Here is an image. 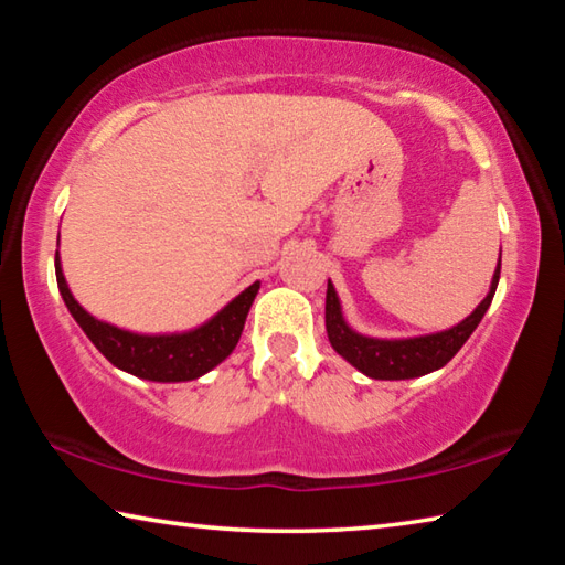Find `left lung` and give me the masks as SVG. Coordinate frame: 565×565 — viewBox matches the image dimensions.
<instances>
[{"label":"left lung","instance_id":"1","mask_svg":"<svg viewBox=\"0 0 565 565\" xmlns=\"http://www.w3.org/2000/svg\"><path fill=\"white\" fill-rule=\"evenodd\" d=\"M501 276V262L495 266L491 291L486 299L476 306L471 317H466L461 323H456L454 329L441 331V333H428V337H416V339H369L361 337L349 323L343 321L341 303L337 289H333L329 281L327 289V333L331 347L341 353L351 366H356L361 374L381 381H401V379H416L424 374H431V371L446 366L451 361L458 349L463 347L468 337L476 331L478 323H481L483 313L489 311L493 301L495 286H499Z\"/></svg>","mask_w":565,"mask_h":565}]
</instances>
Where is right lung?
<instances>
[{
  "instance_id": "1",
  "label": "right lung",
  "mask_w": 565,
  "mask_h": 565,
  "mask_svg": "<svg viewBox=\"0 0 565 565\" xmlns=\"http://www.w3.org/2000/svg\"><path fill=\"white\" fill-rule=\"evenodd\" d=\"M54 269L66 309H70L74 321L79 323L94 347L117 369L147 381H191L218 366L238 343L246 313L252 309L256 291H259V281H254L232 303H226L212 321H206L204 327L194 331L169 333V337H145V333L111 327V323H104L84 311L72 296L70 286H66L60 252H56Z\"/></svg>"
}]
</instances>
